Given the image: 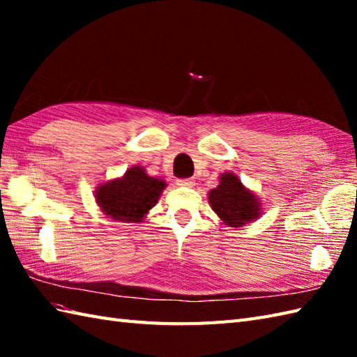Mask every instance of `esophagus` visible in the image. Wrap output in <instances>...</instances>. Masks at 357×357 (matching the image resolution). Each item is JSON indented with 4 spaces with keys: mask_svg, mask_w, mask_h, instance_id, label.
<instances>
[{
    "mask_svg": "<svg viewBox=\"0 0 357 357\" xmlns=\"http://www.w3.org/2000/svg\"><path fill=\"white\" fill-rule=\"evenodd\" d=\"M176 184L179 187H193L195 185V181L193 179H178Z\"/></svg>",
    "mask_w": 357,
    "mask_h": 357,
    "instance_id": "1",
    "label": "esophagus"
}]
</instances>
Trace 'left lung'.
Here are the masks:
<instances>
[{
	"instance_id": "left-lung-1",
	"label": "left lung",
	"mask_w": 357,
	"mask_h": 357,
	"mask_svg": "<svg viewBox=\"0 0 357 357\" xmlns=\"http://www.w3.org/2000/svg\"><path fill=\"white\" fill-rule=\"evenodd\" d=\"M208 204L221 224L241 229L257 221L262 215V201L252 188L242 184L233 172L219 174V183L207 193Z\"/></svg>"
}]
</instances>
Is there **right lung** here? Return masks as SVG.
I'll use <instances>...</instances> for the list:
<instances>
[{"instance_id":"add662e5","label":"right lung","mask_w":357,"mask_h":357,"mask_svg":"<svg viewBox=\"0 0 357 357\" xmlns=\"http://www.w3.org/2000/svg\"><path fill=\"white\" fill-rule=\"evenodd\" d=\"M167 183L150 176L146 167H128L123 176L104 181L95 187V202L105 218L115 222L139 224L161 198Z\"/></svg>"}]
</instances>
